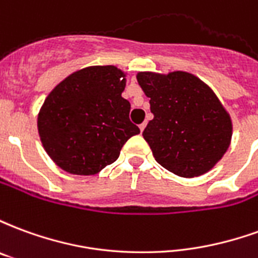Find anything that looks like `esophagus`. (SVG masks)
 I'll return each instance as SVG.
<instances>
[{"instance_id":"1","label":"esophagus","mask_w":258,"mask_h":258,"mask_svg":"<svg viewBox=\"0 0 258 258\" xmlns=\"http://www.w3.org/2000/svg\"><path fill=\"white\" fill-rule=\"evenodd\" d=\"M145 127H146V121H144V123H142V124H140V130H141V131H144V130H145Z\"/></svg>"}]
</instances>
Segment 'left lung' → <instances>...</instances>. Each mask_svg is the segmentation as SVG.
Returning <instances> with one entry per match:
<instances>
[{"label":"left lung","mask_w":258,"mask_h":258,"mask_svg":"<svg viewBox=\"0 0 258 258\" xmlns=\"http://www.w3.org/2000/svg\"><path fill=\"white\" fill-rule=\"evenodd\" d=\"M153 118L144 130L156 162L178 177L209 173L232 140V120L214 91L188 72H140Z\"/></svg>","instance_id":"1"}]
</instances>
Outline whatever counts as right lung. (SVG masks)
Wrapping results in <instances>:
<instances>
[{"mask_svg":"<svg viewBox=\"0 0 258 258\" xmlns=\"http://www.w3.org/2000/svg\"><path fill=\"white\" fill-rule=\"evenodd\" d=\"M127 73L116 66H88L53 88L37 117L38 135L52 162L66 173L94 175L117 160L140 128L130 121L121 96Z\"/></svg>","mask_w":258,"mask_h":258,"instance_id":"obj_1","label":"right lung"}]
</instances>
